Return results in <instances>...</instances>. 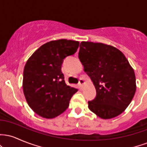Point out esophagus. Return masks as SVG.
Segmentation results:
<instances>
[{"instance_id": "1", "label": "esophagus", "mask_w": 147, "mask_h": 147, "mask_svg": "<svg viewBox=\"0 0 147 147\" xmlns=\"http://www.w3.org/2000/svg\"><path fill=\"white\" fill-rule=\"evenodd\" d=\"M84 84H85V81H84V79H79V85L81 87H82V88L83 87L84 85Z\"/></svg>"}]
</instances>
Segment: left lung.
<instances>
[{
    "mask_svg": "<svg viewBox=\"0 0 147 147\" xmlns=\"http://www.w3.org/2000/svg\"><path fill=\"white\" fill-rule=\"evenodd\" d=\"M79 59L96 89L89 101V109L102 119L120 115L127 108L136 90V76L124 54L113 46L82 41Z\"/></svg>",
    "mask_w": 147,
    "mask_h": 147,
    "instance_id": "8db88e82",
    "label": "left lung"
}]
</instances>
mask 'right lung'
<instances>
[{"instance_id": "1", "label": "right lung", "mask_w": 147, "mask_h": 147, "mask_svg": "<svg viewBox=\"0 0 147 147\" xmlns=\"http://www.w3.org/2000/svg\"><path fill=\"white\" fill-rule=\"evenodd\" d=\"M79 42L60 39L41 45L30 57L23 71V92L28 105L41 117L51 119L68 109L77 89L65 84L61 65L77 52Z\"/></svg>"}]
</instances>
